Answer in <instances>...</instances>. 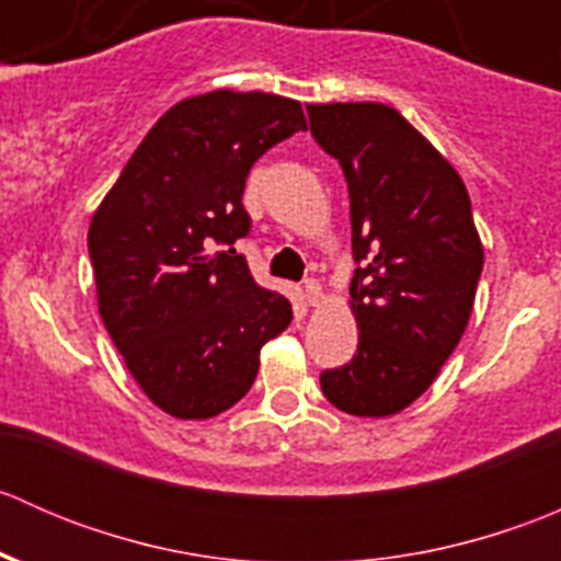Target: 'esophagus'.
Instances as JSON below:
<instances>
[{
	"instance_id": "1",
	"label": "esophagus",
	"mask_w": 561,
	"mask_h": 561,
	"mask_svg": "<svg viewBox=\"0 0 561 561\" xmlns=\"http://www.w3.org/2000/svg\"><path fill=\"white\" fill-rule=\"evenodd\" d=\"M304 298H307L309 307L320 304V285L314 279H304Z\"/></svg>"
}]
</instances>
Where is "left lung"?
<instances>
[{"mask_svg":"<svg viewBox=\"0 0 561 561\" xmlns=\"http://www.w3.org/2000/svg\"><path fill=\"white\" fill-rule=\"evenodd\" d=\"M325 154L350 192V307L358 353L325 369V399L358 417L410 407L456 350L483 271V244L461 175L382 103L307 105Z\"/></svg>","mask_w":561,"mask_h":561,"instance_id":"8db88e82","label":"left lung"}]
</instances>
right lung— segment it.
<instances>
[{
  "label": "right lung",
  "instance_id": "right-lung-1",
  "mask_svg": "<svg viewBox=\"0 0 561 561\" xmlns=\"http://www.w3.org/2000/svg\"><path fill=\"white\" fill-rule=\"evenodd\" d=\"M307 129L301 103L265 92L197 94L135 149L89 228L107 333L129 375L168 415L206 421L252 388L260 350L293 320L249 274L247 175Z\"/></svg>",
  "mask_w": 561,
  "mask_h": 561
}]
</instances>
